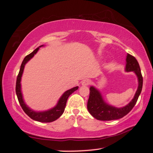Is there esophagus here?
Instances as JSON below:
<instances>
[{"instance_id": "1", "label": "esophagus", "mask_w": 153, "mask_h": 153, "mask_svg": "<svg viewBox=\"0 0 153 153\" xmlns=\"http://www.w3.org/2000/svg\"><path fill=\"white\" fill-rule=\"evenodd\" d=\"M90 83H91V81L89 79H86L84 80H83L82 82V84L83 86H88V85H89Z\"/></svg>"}]
</instances>
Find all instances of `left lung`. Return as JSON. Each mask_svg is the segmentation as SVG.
<instances>
[{
  "instance_id": "8db88e82",
  "label": "left lung",
  "mask_w": 153,
  "mask_h": 153,
  "mask_svg": "<svg viewBox=\"0 0 153 153\" xmlns=\"http://www.w3.org/2000/svg\"><path fill=\"white\" fill-rule=\"evenodd\" d=\"M126 62V70L127 71H134L138 76V88L135 96L131 101L126 107L121 108L114 107L105 102L99 91L95 88L91 86L90 88V96L88 100L87 108L89 113L97 120L100 121L118 120L126 115L135 106L142 91L143 77L138 62L134 56L128 54Z\"/></svg>"
}]
</instances>
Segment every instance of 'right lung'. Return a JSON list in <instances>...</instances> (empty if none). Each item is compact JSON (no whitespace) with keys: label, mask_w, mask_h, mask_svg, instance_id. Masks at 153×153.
<instances>
[{"label":"right lung","mask_w":153,"mask_h":153,"mask_svg":"<svg viewBox=\"0 0 153 153\" xmlns=\"http://www.w3.org/2000/svg\"><path fill=\"white\" fill-rule=\"evenodd\" d=\"M41 46H42V45ZM38 49H39V48H36L32 53H31L29 55L25 56L24 61H23L22 65H21L19 72V74H18V76L17 77L15 91H16V94L18 98V100H19V102L21 107L22 108V109L24 110V112L26 113L31 119L42 123L52 122V121H54L56 120H57L59 117H61L62 114L63 113L65 108L66 106L67 99H68L69 97L72 94V93L78 89V86L74 87L73 88L67 90V91L65 92L64 94L62 95V97L60 98V99H59L57 105H56V107L51 108V109L48 111H43V112H35V111L31 110L29 107H27V105L25 104L24 100H23L22 92H21V78H22V74L23 71H24L25 63L34 56L35 54L38 52Z\"/></svg>","instance_id":"1"}]
</instances>
